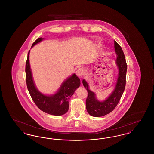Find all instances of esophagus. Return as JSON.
<instances>
[{
	"instance_id": "34e87169",
	"label": "esophagus",
	"mask_w": 154,
	"mask_h": 154,
	"mask_svg": "<svg viewBox=\"0 0 154 154\" xmlns=\"http://www.w3.org/2000/svg\"><path fill=\"white\" fill-rule=\"evenodd\" d=\"M76 74H77V75L79 77H80V78L82 77L84 75V72L83 69H81V68L79 69L76 71Z\"/></svg>"
}]
</instances>
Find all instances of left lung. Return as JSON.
Segmentation results:
<instances>
[{
	"label": "left lung",
	"instance_id": "1",
	"mask_svg": "<svg viewBox=\"0 0 154 154\" xmlns=\"http://www.w3.org/2000/svg\"><path fill=\"white\" fill-rule=\"evenodd\" d=\"M115 51L117 54L116 63L119 69V73L116 88L111 95L104 101L99 102L96 99L95 94L90 91L87 82L82 80V84L88 92L86 99V108L89 114L99 117L109 114L116 107L124 91L126 85V74L127 65L125 55L121 47L114 41Z\"/></svg>",
	"mask_w": 154,
	"mask_h": 154
}]
</instances>
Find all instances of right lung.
Here are the masks:
<instances>
[{
	"label": "right lung",
	"instance_id": "1",
	"mask_svg": "<svg viewBox=\"0 0 154 154\" xmlns=\"http://www.w3.org/2000/svg\"><path fill=\"white\" fill-rule=\"evenodd\" d=\"M42 40V37L37 38L32 44V47ZM29 52H28L26 62L25 73L27 88L32 100L38 108L45 113L54 116H62L65 114L69 110V100L70 97L73 95L75 90L80 85V79L75 74H74L62 84L58 91L55 95H44L37 89L33 82L30 68Z\"/></svg>",
	"mask_w": 154,
	"mask_h": 154
}]
</instances>
